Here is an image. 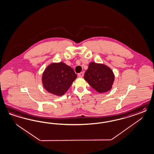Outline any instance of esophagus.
I'll use <instances>...</instances> for the list:
<instances>
[{
  "mask_svg": "<svg viewBox=\"0 0 154 154\" xmlns=\"http://www.w3.org/2000/svg\"><path fill=\"white\" fill-rule=\"evenodd\" d=\"M84 76V73L83 72H81L78 74V76L79 77H83Z\"/></svg>",
  "mask_w": 154,
  "mask_h": 154,
  "instance_id": "34e87169",
  "label": "esophagus"
}]
</instances>
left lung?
Instances as JSON below:
<instances>
[{
	"label": "left lung",
	"mask_w": 154,
	"mask_h": 154,
	"mask_svg": "<svg viewBox=\"0 0 154 154\" xmlns=\"http://www.w3.org/2000/svg\"><path fill=\"white\" fill-rule=\"evenodd\" d=\"M85 79L94 89L99 93L106 92L111 89L114 75L108 66L91 62L84 76Z\"/></svg>",
	"instance_id": "obj_1"
}]
</instances>
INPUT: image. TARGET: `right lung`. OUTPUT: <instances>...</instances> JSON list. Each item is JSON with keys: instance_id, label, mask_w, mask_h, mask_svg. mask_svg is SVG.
<instances>
[{"instance_id": "add662e5", "label": "right lung", "mask_w": 154, "mask_h": 154, "mask_svg": "<svg viewBox=\"0 0 154 154\" xmlns=\"http://www.w3.org/2000/svg\"><path fill=\"white\" fill-rule=\"evenodd\" d=\"M77 75L71 67L63 62L48 66L42 75V83L46 90L52 94L62 96L69 89Z\"/></svg>"}]
</instances>
